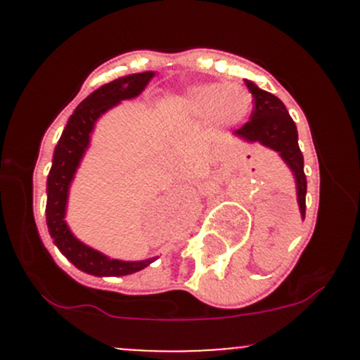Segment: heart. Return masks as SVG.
I'll return each instance as SVG.
<instances>
[{"label":"heart","instance_id":"obj_1","mask_svg":"<svg viewBox=\"0 0 360 360\" xmlns=\"http://www.w3.org/2000/svg\"><path fill=\"white\" fill-rule=\"evenodd\" d=\"M169 106L193 122L230 127L245 120L252 108V96L238 83H202L170 97Z\"/></svg>","mask_w":360,"mask_h":360}]
</instances>
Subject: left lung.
Here are the masks:
<instances>
[{
	"label": "left lung",
	"mask_w": 360,
	"mask_h": 360,
	"mask_svg": "<svg viewBox=\"0 0 360 360\" xmlns=\"http://www.w3.org/2000/svg\"><path fill=\"white\" fill-rule=\"evenodd\" d=\"M245 86L252 94V112L248 123L235 130L237 136L250 143H261L281 155L296 177L297 203L304 217L307 210V176L303 170V153L297 146L296 123L289 116L284 103L274 94L261 90L245 79Z\"/></svg>",
	"instance_id": "8db88e82"
}]
</instances>
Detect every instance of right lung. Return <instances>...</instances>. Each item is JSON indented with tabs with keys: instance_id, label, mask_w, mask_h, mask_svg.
<instances>
[{
	"instance_id": "right-lung-1",
	"label": "right lung",
	"mask_w": 360,
	"mask_h": 360,
	"mask_svg": "<svg viewBox=\"0 0 360 360\" xmlns=\"http://www.w3.org/2000/svg\"><path fill=\"white\" fill-rule=\"evenodd\" d=\"M155 76L153 71L137 72V75L122 76L118 79L106 83L94 90L86 99L78 104L75 112L69 118L66 129L57 143L53 151L52 169H50L49 181H46V224L52 235L53 242L60 252L79 270L92 275H129L139 271L153 263V259L146 261H118L110 259L104 254L86 248L85 244L72 237L69 231L64 214H66L68 190L71 184L72 176L76 172L79 160L89 146L90 132L94 129L96 120L108 111L110 108L118 104L123 99H132L139 96Z\"/></svg>"
}]
</instances>
